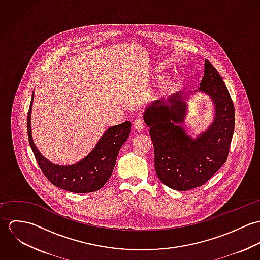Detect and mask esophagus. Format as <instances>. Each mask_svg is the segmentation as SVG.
Masks as SVG:
<instances>
[{"label": "esophagus", "mask_w": 260, "mask_h": 260, "mask_svg": "<svg viewBox=\"0 0 260 260\" xmlns=\"http://www.w3.org/2000/svg\"><path fill=\"white\" fill-rule=\"evenodd\" d=\"M143 128H144V123H143V121L141 119L134 120V122H133V129L134 130L141 131V130H143Z\"/></svg>", "instance_id": "obj_1"}]
</instances>
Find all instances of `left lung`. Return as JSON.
Instances as JSON below:
<instances>
[{
  "mask_svg": "<svg viewBox=\"0 0 260 260\" xmlns=\"http://www.w3.org/2000/svg\"><path fill=\"white\" fill-rule=\"evenodd\" d=\"M195 92L206 94L214 117L206 130L192 138L182 127L192 93L178 92L146 107L143 119L154 146L155 170L171 189L186 191L206 183L227 160L234 131V106L218 71L205 60L204 76Z\"/></svg>",
  "mask_w": 260,
  "mask_h": 260,
  "instance_id": "1",
  "label": "left lung"
}]
</instances>
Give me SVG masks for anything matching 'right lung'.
<instances>
[{
	"mask_svg": "<svg viewBox=\"0 0 260 260\" xmlns=\"http://www.w3.org/2000/svg\"><path fill=\"white\" fill-rule=\"evenodd\" d=\"M33 100L34 93L28 113V136L30 146L44 175L53 185L74 193H89L101 189L111 177L118 153L129 137L131 123L126 121L108 128L93 150L79 162L59 165L45 158L33 141L31 128Z\"/></svg>",
	"mask_w": 260,
	"mask_h": 260,
	"instance_id": "right-lung-1",
	"label": "right lung"
}]
</instances>
